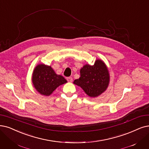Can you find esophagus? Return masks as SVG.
<instances>
[{
  "mask_svg": "<svg viewBox=\"0 0 149 149\" xmlns=\"http://www.w3.org/2000/svg\"><path fill=\"white\" fill-rule=\"evenodd\" d=\"M67 80L68 81V82H73V78H71V77H68V78H67Z\"/></svg>",
  "mask_w": 149,
  "mask_h": 149,
  "instance_id": "1",
  "label": "esophagus"
}]
</instances>
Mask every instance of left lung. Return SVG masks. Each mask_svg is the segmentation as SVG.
Instances as JSON below:
<instances>
[{"label":"left lung","instance_id":"obj_1","mask_svg":"<svg viewBox=\"0 0 149 149\" xmlns=\"http://www.w3.org/2000/svg\"><path fill=\"white\" fill-rule=\"evenodd\" d=\"M80 78L73 84L81 87L91 97H97L108 88L110 76L109 71L103 61L97 59L93 65L86 64L80 70Z\"/></svg>","mask_w":149,"mask_h":149}]
</instances>
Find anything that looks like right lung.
<instances>
[{
	"label": "right lung",
	"mask_w": 149,
	"mask_h": 149,
	"mask_svg": "<svg viewBox=\"0 0 149 149\" xmlns=\"http://www.w3.org/2000/svg\"><path fill=\"white\" fill-rule=\"evenodd\" d=\"M33 87L41 95L49 96L61 85L67 82L61 75L57 74L51 66L38 64L32 74Z\"/></svg>",
	"instance_id": "right-lung-1"
}]
</instances>
